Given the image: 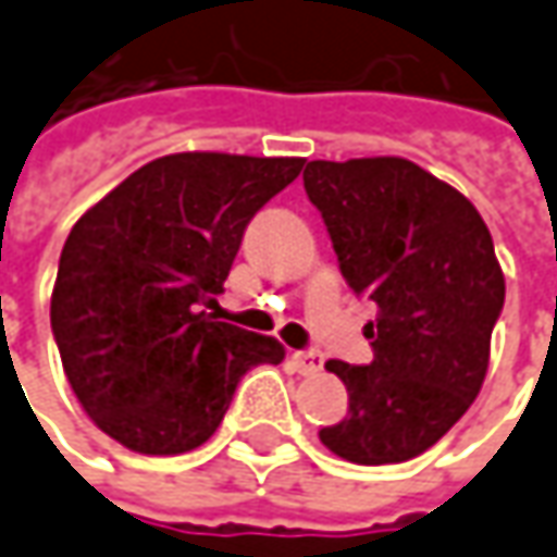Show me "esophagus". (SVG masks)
Wrapping results in <instances>:
<instances>
[{"instance_id": "1", "label": "esophagus", "mask_w": 557, "mask_h": 557, "mask_svg": "<svg viewBox=\"0 0 557 557\" xmlns=\"http://www.w3.org/2000/svg\"><path fill=\"white\" fill-rule=\"evenodd\" d=\"M294 364H297V371L300 374H319L322 371V364H324V356L322 352H315V349H309V352H294Z\"/></svg>"}]
</instances>
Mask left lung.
I'll return each instance as SVG.
<instances>
[{
    "instance_id": "left-lung-1",
    "label": "left lung",
    "mask_w": 557,
    "mask_h": 557,
    "mask_svg": "<svg viewBox=\"0 0 557 557\" xmlns=\"http://www.w3.org/2000/svg\"><path fill=\"white\" fill-rule=\"evenodd\" d=\"M339 272L376 304L364 327L374 361L324 368L349 392L346 417L324 426L327 450L358 466L420 457L481 392L506 278L475 205L398 156L309 162Z\"/></svg>"
}]
</instances>
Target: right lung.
Wrapping results in <instances>:
<instances>
[{
  "label": "right lung",
  "instance_id": "1",
  "mask_svg": "<svg viewBox=\"0 0 557 557\" xmlns=\"http://www.w3.org/2000/svg\"><path fill=\"white\" fill-rule=\"evenodd\" d=\"M304 159L174 152L137 168L66 235L51 290L63 374L100 432L171 457L218 432L238 380L278 364L275 337L214 322L245 226Z\"/></svg>",
  "mask_w": 557,
  "mask_h": 557
}]
</instances>
